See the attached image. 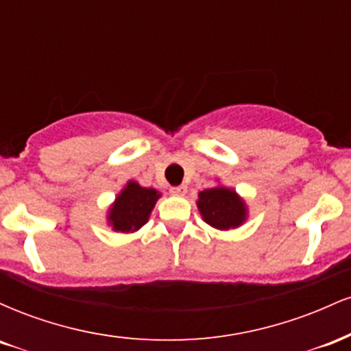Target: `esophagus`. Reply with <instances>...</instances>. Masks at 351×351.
Returning <instances> with one entry per match:
<instances>
[{
	"instance_id": "esophagus-1",
	"label": "esophagus",
	"mask_w": 351,
	"mask_h": 351,
	"mask_svg": "<svg viewBox=\"0 0 351 351\" xmlns=\"http://www.w3.org/2000/svg\"><path fill=\"white\" fill-rule=\"evenodd\" d=\"M186 191H188L186 184H180V186H173L170 189L171 195H175V196H184V195H186Z\"/></svg>"
}]
</instances>
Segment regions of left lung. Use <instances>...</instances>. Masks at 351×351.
<instances>
[{
  "label": "left lung",
  "instance_id": "left-lung-1",
  "mask_svg": "<svg viewBox=\"0 0 351 351\" xmlns=\"http://www.w3.org/2000/svg\"><path fill=\"white\" fill-rule=\"evenodd\" d=\"M198 209L209 226L226 231L239 228L247 217L244 199L234 191L224 186H216L199 191Z\"/></svg>",
  "mask_w": 351,
  "mask_h": 351
}]
</instances>
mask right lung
I'll use <instances>...</instances> for the list:
<instances>
[{
  "label": "right lung",
  "instance_id": "right-lung-1",
  "mask_svg": "<svg viewBox=\"0 0 351 351\" xmlns=\"http://www.w3.org/2000/svg\"><path fill=\"white\" fill-rule=\"evenodd\" d=\"M160 196L162 195L156 189L143 188L136 181H128L108 209V224L114 231H138L143 224H147Z\"/></svg>",
  "mask_w": 351,
  "mask_h": 351
}]
</instances>
